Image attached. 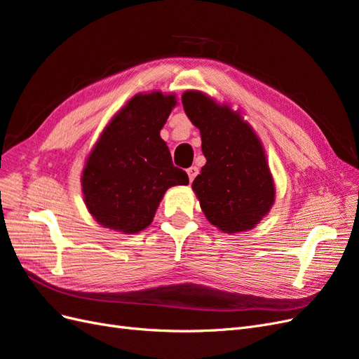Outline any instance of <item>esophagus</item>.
Masks as SVG:
<instances>
[{
	"label": "esophagus",
	"mask_w": 359,
	"mask_h": 359,
	"mask_svg": "<svg viewBox=\"0 0 359 359\" xmlns=\"http://www.w3.org/2000/svg\"><path fill=\"white\" fill-rule=\"evenodd\" d=\"M198 172H199V169H198L196 166H191V168H189V169H187V175H189V180H190V182H193V180L196 178Z\"/></svg>",
	"instance_id": "34e87169"
}]
</instances>
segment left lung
I'll list each match as a JSON object with an SVG mask.
<instances>
[{
  "mask_svg": "<svg viewBox=\"0 0 359 359\" xmlns=\"http://www.w3.org/2000/svg\"><path fill=\"white\" fill-rule=\"evenodd\" d=\"M181 102L193 126L201 130L206 163L191 189L205 217L226 233L253 229L276 201L262 142L231 106L191 90L182 94Z\"/></svg>",
  "mask_w": 359,
  "mask_h": 359,
  "instance_id": "1",
  "label": "left lung"
}]
</instances>
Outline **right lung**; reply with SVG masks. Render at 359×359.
<instances>
[{
  "label": "right lung",
  "instance_id": "right-lung-1",
  "mask_svg": "<svg viewBox=\"0 0 359 359\" xmlns=\"http://www.w3.org/2000/svg\"><path fill=\"white\" fill-rule=\"evenodd\" d=\"M175 104L173 94H136L91 149L82 170V193L86 208L103 227L130 235L144 231L166 190L189 184L160 137Z\"/></svg>",
  "mask_w": 359,
  "mask_h": 359
}]
</instances>
